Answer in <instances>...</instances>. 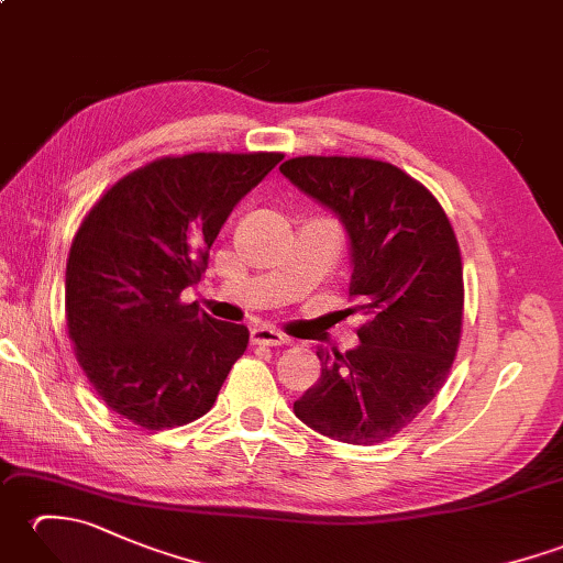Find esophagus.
Returning <instances> with one entry per match:
<instances>
[{
	"label": "esophagus",
	"instance_id": "obj_1",
	"mask_svg": "<svg viewBox=\"0 0 563 563\" xmlns=\"http://www.w3.org/2000/svg\"><path fill=\"white\" fill-rule=\"evenodd\" d=\"M251 343L254 345H285L288 343V336H283L280 331H275L271 327H254L251 329Z\"/></svg>",
	"mask_w": 563,
	"mask_h": 563
}]
</instances>
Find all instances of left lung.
Instances as JSON below:
<instances>
[{
  "mask_svg": "<svg viewBox=\"0 0 563 563\" xmlns=\"http://www.w3.org/2000/svg\"><path fill=\"white\" fill-rule=\"evenodd\" d=\"M280 174L341 220L349 312L363 317L353 351H317L321 377L295 416L327 438L375 445L411 423L450 375L464 309L457 239L433 194L387 162L295 157Z\"/></svg>",
  "mask_w": 563,
  "mask_h": 563,
  "instance_id": "8db88e82",
  "label": "left lung"
}]
</instances>
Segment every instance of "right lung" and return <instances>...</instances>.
<instances>
[{"instance_id":"1","label":"right lung","mask_w":563,"mask_h":563,"mask_svg":"<svg viewBox=\"0 0 563 563\" xmlns=\"http://www.w3.org/2000/svg\"><path fill=\"white\" fill-rule=\"evenodd\" d=\"M278 152H196L123 176L71 242L65 309L77 361L109 409L147 430L196 421L246 351L249 329L181 302L210 246Z\"/></svg>"}]
</instances>
